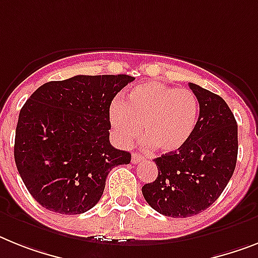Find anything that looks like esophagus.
Returning <instances> with one entry per match:
<instances>
[{
	"label": "esophagus",
	"mask_w": 258,
	"mask_h": 258,
	"mask_svg": "<svg viewBox=\"0 0 258 258\" xmlns=\"http://www.w3.org/2000/svg\"><path fill=\"white\" fill-rule=\"evenodd\" d=\"M140 161H144V157L140 154H137V153H133V154H132V162L138 163Z\"/></svg>",
	"instance_id": "1"
}]
</instances>
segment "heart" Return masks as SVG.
Listing matches in <instances>:
<instances>
[{"label":"heart","instance_id":"obj_1","mask_svg":"<svg viewBox=\"0 0 258 258\" xmlns=\"http://www.w3.org/2000/svg\"><path fill=\"white\" fill-rule=\"evenodd\" d=\"M198 117L199 103L194 92L157 82L140 84L129 93L126 104L117 100L109 109L118 144H133L141 137L144 126L150 144L163 153L175 152L187 144Z\"/></svg>","mask_w":258,"mask_h":258}]
</instances>
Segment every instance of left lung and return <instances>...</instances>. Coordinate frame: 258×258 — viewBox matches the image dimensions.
Listing matches in <instances>:
<instances>
[{"mask_svg": "<svg viewBox=\"0 0 258 258\" xmlns=\"http://www.w3.org/2000/svg\"><path fill=\"white\" fill-rule=\"evenodd\" d=\"M199 103L195 132L184 146L154 159L158 176L142 187L149 206L170 218L201 214L221 195L237 161V124L224 100L188 83Z\"/></svg>", "mask_w": 258, "mask_h": 258, "instance_id": "obj_1", "label": "left lung"}]
</instances>
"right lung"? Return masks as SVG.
Returning <instances> with one entry per match:
<instances>
[{"instance_id":"1","label":"right lung","mask_w":258,"mask_h":258,"mask_svg":"<svg viewBox=\"0 0 258 258\" xmlns=\"http://www.w3.org/2000/svg\"><path fill=\"white\" fill-rule=\"evenodd\" d=\"M129 75H78L48 82L19 112L14 159L25 186L52 212L79 215L95 207L114 166L131 153L109 142V108L133 82Z\"/></svg>"}]
</instances>
